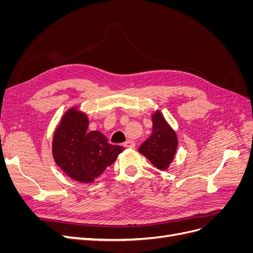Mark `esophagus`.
Returning a JSON list of instances; mask_svg holds the SVG:
<instances>
[{"mask_svg":"<svg viewBox=\"0 0 253 253\" xmlns=\"http://www.w3.org/2000/svg\"><path fill=\"white\" fill-rule=\"evenodd\" d=\"M125 147L128 148V149H134L135 148V142L133 140H127L125 142Z\"/></svg>","mask_w":253,"mask_h":253,"instance_id":"esophagus-1","label":"esophagus"}]
</instances>
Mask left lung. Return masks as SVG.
Segmentation results:
<instances>
[{
    "label": "left lung",
    "instance_id": "1",
    "mask_svg": "<svg viewBox=\"0 0 253 253\" xmlns=\"http://www.w3.org/2000/svg\"><path fill=\"white\" fill-rule=\"evenodd\" d=\"M152 134L140 145L138 151L157 169L167 170L177 149V136L159 111L152 115Z\"/></svg>",
    "mask_w": 253,
    "mask_h": 253
}]
</instances>
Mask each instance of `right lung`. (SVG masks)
<instances>
[{
	"label": "right lung",
	"instance_id": "obj_1",
	"mask_svg": "<svg viewBox=\"0 0 253 253\" xmlns=\"http://www.w3.org/2000/svg\"><path fill=\"white\" fill-rule=\"evenodd\" d=\"M86 115L76 108L61 119L52 138V155L56 164L74 180L93 182L113 165L125 150L113 145L99 131L87 132Z\"/></svg>",
	"mask_w": 253,
	"mask_h": 253
}]
</instances>
